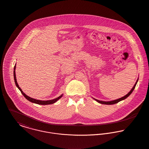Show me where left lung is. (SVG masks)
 <instances>
[{
	"instance_id": "obj_1",
	"label": "left lung",
	"mask_w": 149,
	"mask_h": 149,
	"mask_svg": "<svg viewBox=\"0 0 149 149\" xmlns=\"http://www.w3.org/2000/svg\"><path fill=\"white\" fill-rule=\"evenodd\" d=\"M138 80L136 81V83L135 84V85H134V86L133 87V88H132V90L126 95H125L124 97H122V98H119V99H116V100H112V101H109V102H104V101H101V100H97V99H94L96 101H97L98 102H99L100 103H101V104H115V103H118V102H119L120 101H121V100H124V99H126L128 97H129L130 95V94L132 93V91H134V90L135 89V86H136V84H137V82H138Z\"/></svg>"
}]
</instances>
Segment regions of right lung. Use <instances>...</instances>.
<instances>
[{
  "label": "right lung",
  "instance_id": "1",
  "mask_svg": "<svg viewBox=\"0 0 149 149\" xmlns=\"http://www.w3.org/2000/svg\"><path fill=\"white\" fill-rule=\"evenodd\" d=\"M15 65L14 66V81H15V85L16 86L18 87V88L20 90L21 93H22V94L24 96V97L28 100L29 101L32 102V103H36V104H42V105H46V104H53L54 103H55V102H56L58 99H60L63 95H61V96H59V97L55 98V99H52V100H38V99H33V98H32L28 96H27L26 95H25L24 92L22 91V90L20 88V87H19L18 83H17V79H16V76H15Z\"/></svg>",
  "mask_w": 149,
  "mask_h": 149
}]
</instances>
